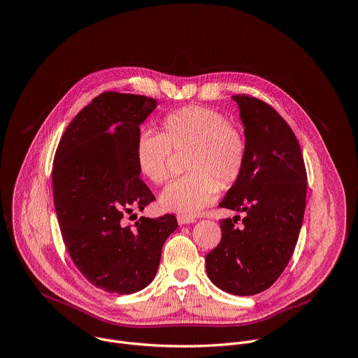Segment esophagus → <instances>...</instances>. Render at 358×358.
I'll return each mask as SVG.
<instances>
[{"instance_id":"esophagus-1","label":"esophagus","mask_w":358,"mask_h":358,"mask_svg":"<svg viewBox=\"0 0 358 358\" xmlns=\"http://www.w3.org/2000/svg\"><path fill=\"white\" fill-rule=\"evenodd\" d=\"M177 222H178V224H180V226H182V224H189V223H194V222H195V219L178 215V216H177Z\"/></svg>"}]
</instances>
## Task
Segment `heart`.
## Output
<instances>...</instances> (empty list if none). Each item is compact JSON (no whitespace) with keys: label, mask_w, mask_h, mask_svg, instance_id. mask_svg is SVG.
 <instances>
[{"label":"heart","mask_w":358,"mask_h":358,"mask_svg":"<svg viewBox=\"0 0 358 358\" xmlns=\"http://www.w3.org/2000/svg\"><path fill=\"white\" fill-rule=\"evenodd\" d=\"M171 149H189V174L170 182L160 194L164 210L196 216L217 196L222 187L231 185L243 173L248 145L243 131L208 106H184L163 119L162 132L142 131L135 146L139 173L155 184L169 178Z\"/></svg>","instance_id":"obj_1"}]
</instances>
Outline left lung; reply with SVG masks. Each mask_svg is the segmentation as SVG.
<instances>
[{
	"mask_svg": "<svg viewBox=\"0 0 358 358\" xmlns=\"http://www.w3.org/2000/svg\"><path fill=\"white\" fill-rule=\"evenodd\" d=\"M248 145L242 176L220 208L245 212L243 227L220 220L222 241L206 255V274L231 295H256L285 270L301 231L306 205V170L296 136L268 103L233 95Z\"/></svg>",
	"mask_w": 358,
	"mask_h": 358,
	"instance_id": "1",
	"label": "left lung"
}]
</instances>
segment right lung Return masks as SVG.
Here are the masks:
<instances>
[{
    "label": "right lung",
    "mask_w": 358,
    "mask_h": 358,
    "mask_svg": "<svg viewBox=\"0 0 358 358\" xmlns=\"http://www.w3.org/2000/svg\"><path fill=\"white\" fill-rule=\"evenodd\" d=\"M157 106L153 98L103 92L81 109L56 150L52 182L63 242L80 273L96 288L128 295L156 277L162 249L177 229L174 215L142 216L155 195L135 162L139 125Z\"/></svg>",
    "instance_id": "add662e5"
}]
</instances>
